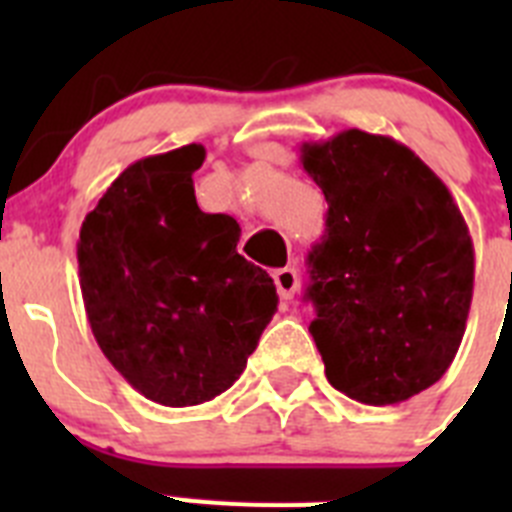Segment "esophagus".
I'll return each instance as SVG.
<instances>
[{"label": "esophagus", "mask_w": 512, "mask_h": 512, "mask_svg": "<svg viewBox=\"0 0 512 512\" xmlns=\"http://www.w3.org/2000/svg\"><path fill=\"white\" fill-rule=\"evenodd\" d=\"M274 284H277V292L282 300H292L297 295V289H300V277H297V271L292 266H287V269H279L274 274Z\"/></svg>", "instance_id": "1"}]
</instances>
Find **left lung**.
Here are the masks:
<instances>
[{
  "label": "left lung",
  "mask_w": 512,
  "mask_h": 512,
  "mask_svg": "<svg viewBox=\"0 0 512 512\" xmlns=\"http://www.w3.org/2000/svg\"><path fill=\"white\" fill-rule=\"evenodd\" d=\"M328 202L307 256L325 377L364 405H397L446 374L464 338L474 246L449 187L390 135L302 143Z\"/></svg>",
  "instance_id": "1"
}]
</instances>
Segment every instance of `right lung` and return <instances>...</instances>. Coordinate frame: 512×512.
<instances>
[{"label": "right lung", "instance_id": "add662e5", "mask_svg": "<svg viewBox=\"0 0 512 512\" xmlns=\"http://www.w3.org/2000/svg\"><path fill=\"white\" fill-rule=\"evenodd\" d=\"M197 143L130 164L84 217L79 284L102 354L148 400L225 392L277 312V287L238 253L241 225L202 212Z\"/></svg>", "mask_w": 512, "mask_h": 512}]
</instances>
